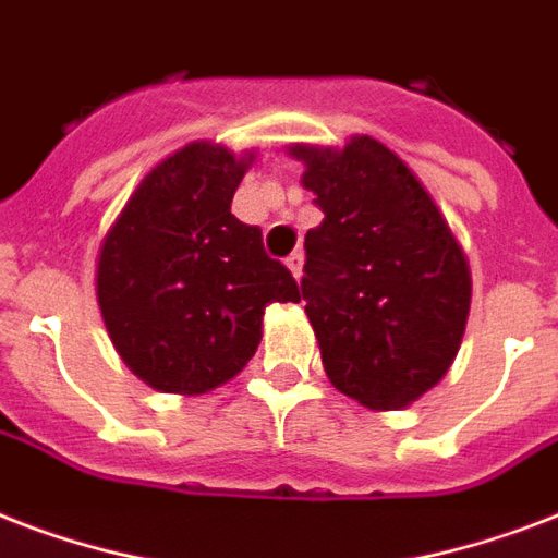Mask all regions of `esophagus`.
Instances as JSON below:
<instances>
[{"label":"esophagus","instance_id":"obj_1","mask_svg":"<svg viewBox=\"0 0 558 558\" xmlns=\"http://www.w3.org/2000/svg\"><path fill=\"white\" fill-rule=\"evenodd\" d=\"M287 266H289V271H292V275H295V280L301 278V269H304V254L301 252H292L287 257Z\"/></svg>","mask_w":558,"mask_h":558}]
</instances>
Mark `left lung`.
Here are the masks:
<instances>
[{
    "instance_id": "1",
    "label": "left lung",
    "mask_w": 558,
    "mask_h": 558,
    "mask_svg": "<svg viewBox=\"0 0 558 558\" xmlns=\"http://www.w3.org/2000/svg\"><path fill=\"white\" fill-rule=\"evenodd\" d=\"M324 222L306 231L301 295L341 393L411 405L446 376L466 330V257L449 222L385 144L295 147Z\"/></svg>"
}]
</instances>
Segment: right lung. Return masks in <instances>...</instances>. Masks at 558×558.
Here are the masks:
<instances>
[{"label":"right lung","mask_w":558,"mask_h":558,"mask_svg":"<svg viewBox=\"0 0 558 558\" xmlns=\"http://www.w3.org/2000/svg\"><path fill=\"white\" fill-rule=\"evenodd\" d=\"M248 161L191 144L144 179L104 240L98 304L109 339L156 390L205 393L228 381L260 344L266 306L301 301L260 228L231 214Z\"/></svg>","instance_id":"obj_1"}]
</instances>
